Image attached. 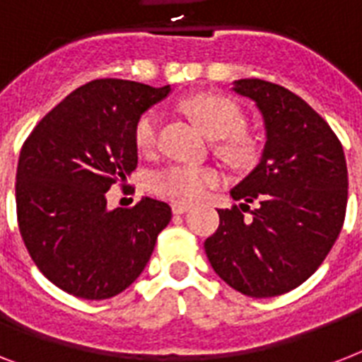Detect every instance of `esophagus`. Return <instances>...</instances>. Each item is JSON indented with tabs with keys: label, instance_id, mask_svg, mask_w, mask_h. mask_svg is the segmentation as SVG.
<instances>
[{
	"label": "esophagus",
	"instance_id": "obj_1",
	"mask_svg": "<svg viewBox=\"0 0 362 362\" xmlns=\"http://www.w3.org/2000/svg\"><path fill=\"white\" fill-rule=\"evenodd\" d=\"M192 209V204L189 203H173V212L175 214H184L187 210Z\"/></svg>",
	"mask_w": 362,
	"mask_h": 362
}]
</instances>
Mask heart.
Returning a JSON list of instances; mask_svg holds the SVG:
<instances>
[{
    "instance_id": "b5f03b06",
    "label": "heart",
    "mask_w": 362,
    "mask_h": 362,
    "mask_svg": "<svg viewBox=\"0 0 362 362\" xmlns=\"http://www.w3.org/2000/svg\"><path fill=\"white\" fill-rule=\"evenodd\" d=\"M184 109L192 116L197 125L210 139H221L218 144V152L226 161L235 167H247L255 159V146L247 139L244 129V115L240 107L233 103L231 99L221 95L201 93L195 98L187 99ZM159 112L150 109L142 112L136 120L135 144L141 152H152L158 144L159 136ZM221 182V175L212 167L201 165L173 163L163 169L153 170L148 178V186L156 195L178 203H192L204 197L209 189L216 187Z\"/></svg>"
}]
</instances>
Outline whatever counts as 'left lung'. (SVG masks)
<instances>
[{"label": "left lung", "instance_id": "left-lung-1", "mask_svg": "<svg viewBox=\"0 0 362 362\" xmlns=\"http://www.w3.org/2000/svg\"><path fill=\"white\" fill-rule=\"evenodd\" d=\"M233 90L257 105L267 142L257 167L231 189L240 209L218 210L220 227L204 240V252L233 289L276 297L308 280L342 231L346 156L329 124L284 86L240 78ZM250 202L258 209L247 218Z\"/></svg>", "mask_w": 362, "mask_h": 362}]
</instances>
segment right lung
Listing matches in <instances>:
<instances>
[{
    "instance_id": "right-lung-1",
    "label": "right lung",
    "mask_w": 362,
    "mask_h": 362,
    "mask_svg": "<svg viewBox=\"0 0 362 362\" xmlns=\"http://www.w3.org/2000/svg\"><path fill=\"white\" fill-rule=\"evenodd\" d=\"M169 92L98 78L69 93L25 139L16 169L20 235L37 269L65 293L103 300L127 289L169 226L170 206L158 199L107 209L110 186L136 169V120Z\"/></svg>"
}]
</instances>
